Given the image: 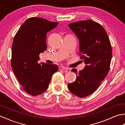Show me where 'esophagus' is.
I'll list each match as a JSON object with an SVG mask.
<instances>
[{
  "label": "esophagus",
  "mask_w": 125,
  "mask_h": 125,
  "mask_svg": "<svg viewBox=\"0 0 125 125\" xmlns=\"http://www.w3.org/2000/svg\"><path fill=\"white\" fill-rule=\"evenodd\" d=\"M59 69L62 70H68V68L63 67V66H60V67H59Z\"/></svg>",
  "instance_id": "34e87169"
}]
</instances>
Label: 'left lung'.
I'll return each mask as SVG.
<instances>
[{
  "label": "left lung",
  "mask_w": 125,
  "mask_h": 125,
  "mask_svg": "<svg viewBox=\"0 0 125 125\" xmlns=\"http://www.w3.org/2000/svg\"><path fill=\"white\" fill-rule=\"evenodd\" d=\"M78 38L80 58L86 64L82 70L75 69L76 79L68 84L70 91L79 98L88 96L97 90L110 70L112 50L106 31L91 20L68 25Z\"/></svg>",
  "instance_id": "obj_1"
}]
</instances>
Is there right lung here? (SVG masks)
Returning a JSON list of instances; mask_svg holds the SVG:
<instances>
[{
  "label": "right lung",
  "mask_w": 125,
  "mask_h": 125,
  "mask_svg": "<svg viewBox=\"0 0 125 125\" xmlns=\"http://www.w3.org/2000/svg\"><path fill=\"white\" fill-rule=\"evenodd\" d=\"M58 22L31 17L23 22L14 36L12 46L11 67L22 89L31 95L42 94L58 67L38 63L39 55L47 49L46 35Z\"/></svg>",
  "instance_id": "right-lung-1"
}]
</instances>
